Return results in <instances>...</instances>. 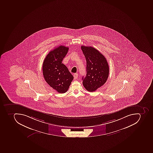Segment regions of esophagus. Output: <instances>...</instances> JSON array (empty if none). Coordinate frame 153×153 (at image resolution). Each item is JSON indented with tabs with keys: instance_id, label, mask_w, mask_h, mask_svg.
<instances>
[{
	"instance_id": "obj_1",
	"label": "esophagus",
	"mask_w": 153,
	"mask_h": 153,
	"mask_svg": "<svg viewBox=\"0 0 153 153\" xmlns=\"http://www.w3.org/2000/svg\"><path fill=\"white\" fill-rule=\"evenodd\" d=\"M78 74H74V79H76L78 78Z\"/></svg>"
}]
</instances>
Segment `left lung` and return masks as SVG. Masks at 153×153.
Returning a JSON list of instances; mask_svg holds the SVG:
<instances>
[{"label": "left lung", "instance_id": "8db88e82", "mask_svg": "<svg viewBox=\"0 0 153 153\" xmlns=\"http://www.w3.org/2000/svg\"><path fill=\"white\" fill-rule=\"evenodd\" d=\"M86 60V75L82 77L83 86L87 91H94L105 83L109 76V68L105 58L91 46H82Z\"/></svg>", "mask_w": 153, "mask_h": 153}]
</instances>
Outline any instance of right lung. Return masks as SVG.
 <instances>
[{"instance_id":"1","label":"right lung","mask_w":153,"mask_h":153,"mask_svg":"<svg viewBox=\"0 0 153 153\" xmlns=\"http://www.w3.org/2000/svg\"><path fill=\"white\" fill-rule=\"evenodd\" d=\"M69 48L59 46L50 51L43 63V75L50 86L60 94L67 91L74 76L64 64L63 59L66 55Z\"/></svg>"}]
</instances>
